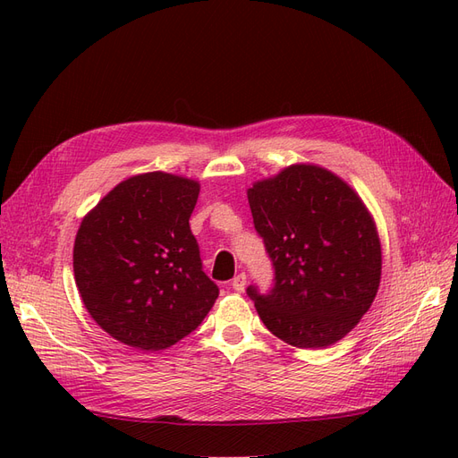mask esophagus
<instances>
[{"label": "esophagus", "instance_id": "esophagus-1", "mask_svg": "<svg viewBox=\"0 0 458 458\" xmlns=\"http://www.w3.org/2000/svg\"><path fill=\"white\" fill-rule=\"evenodd\" d=\"M231 286H233L234 293H244V288H246V275H244V273L234 275L233 281H231Z\"/></svg>", "mask_w": 458, "mask_h": 458}]
</instances>
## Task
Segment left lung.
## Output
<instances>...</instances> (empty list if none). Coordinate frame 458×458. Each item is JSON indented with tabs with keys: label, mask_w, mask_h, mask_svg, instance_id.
I'll list each match as a JSON object with an SVG mask.
<instances>
[{
	"label": "left lung",
	"mask_w": 458,
	"mask_h": 458,
	"mask_svg": "<svg viewBox=\"0 0 458 458\" xmlns=\"http://www.w3.org/2000/svg\"><path fill=\"white\" fill-rule=\"evenodd\" d=\"M248 202L275 269L271 293L246 290L263 325L294 348L336 344L380 286V239L367 206L315 164H293L256 182Z\"/></svg>",
	"instance_id": "1"
}]
</instances>
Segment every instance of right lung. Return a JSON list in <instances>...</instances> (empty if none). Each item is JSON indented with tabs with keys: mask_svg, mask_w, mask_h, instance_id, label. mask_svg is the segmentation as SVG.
<instances>
[{
	"mask_svg": "<svg viewBox=\"0 0 458 458\" xmlns=\"http://www.w3.org/2000/svg\"><path fill=\"white\" fill-rule=\"evenodd\" d=\"M200 185L165 172L128 177L81 219L74 279L81 301L118 342L165 350L191 335L219 288L191 233Z\"/></svg>",
	"mask_w": 458,
	"mask_h": 458,
	"instance_id": "right-lung-1",
	"label": "right lung"
}]
</instances>
